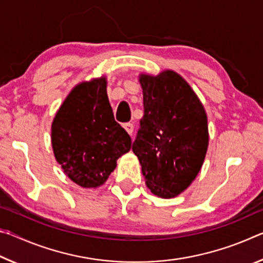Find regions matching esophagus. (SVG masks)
Returning a JSON list of instances; mask_svg holds the SVG:
<instances>
[{"label": "esophagus", "instance_id": "esophagus-1", "mask_svg": "<svg viewBox=\"0 0 263 263\" xmlns=\"http://www.w3.org/2000/svg\"><path fill=\"white\" fill-rule=\"evenodd\" d=\"M124 128H125L128 135L132 136L133 130H135V125H133L132 123H125V124H124Z\"/></svg>", "mask_w": 263, "mask_h": 263}]
</instances>
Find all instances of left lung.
<instances>
[{
	"label": "left lung",
	"instance_id": "left-lung-1",
	"mask_svg": "<svg viewBox=\"0 0 263 263\" xmlns=\"http://www.w3.org/2000/svg\"><path fill=\"white\" fill-rule=\"evenodd\" d=\"M144 116L132 151L154 195L175 197L190 185L205 158L208 118L193 89L173 70L141 74Z\"/></svg>",
	"mask_w": 263,
	"mask_h": 263
}]
</instances>
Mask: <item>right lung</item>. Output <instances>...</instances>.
Returning a JSON list of instances; mask_svg holds the SVG:
<instances>
[{"mask_svg": "<svg viewBox=\"0 0 263 263\" xmlns=\"http://www.w3.org/2000/svg\"><path fill=\"white\" fill-rule=\"evenodd\" d=\"M57 161L83 188L103 184L119 157L131 148V138L115 121L104 78L80 83L60 106L52 124Z\"/></svg>", "mask_w": 263, "mask_h": 263, "instance_id": "add662e5", "label": "right lung"}]
</instances>
